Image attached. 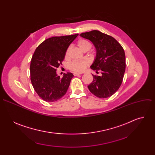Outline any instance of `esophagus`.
Instances as JSON below:
<instances>
[{
  "label": "esophagus",
  "instance_id": "1",
  "mask_svg": "<svg viewBox=\"0 0 155 155\" xmlns=\"http://www.w3.org/2000/svg\"><path fill=\"white\" fill-rule=\"evenodd\" d=\"M81 74H79V73H76V72H75V73H74V76H78V75H80Z\"/></svg>",
  "mask_w": 155,
  "mask_h": 155
}]
</instances>
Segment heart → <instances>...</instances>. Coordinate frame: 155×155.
<instances>
[{
	"label": "heart",
	"instance_id": "obj_1",
	"mask_svg": "<svg viewBox=\"0 0 155 155\" xmlns=\"http://www.w3.org/2000/svg\"><path fill=\"white\" fill-rule=\"evenodd\" d=\"M78 47L82 51H86L91 49V43L86 40L82 39L78 41L77 43ZM70 48H68L65 51V57L67 58L69 56ZM88 62L86 60H79V61H74L71 62L68 65V68L70 71L74 72H82L84 71L87 67Z\"/></svg>",
	"mask_w": 155,
	"mask_h": 155
}]
</instances>
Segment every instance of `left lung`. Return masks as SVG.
I'll list each match as a JSON object with an SVG mask.
<instances>
[{"mask_svg":"<svg viewBox=\"0 0 155 155\" xmlns=\"http://www.w3.org/2000/svg\"><path fill=\"white\" fill-rule=\"evenodd\" d=\"M93 42L96 49V57L91 65L101 76L93 74V80L88 89L99 98H107L115 93L120 87L126 68L124 51L113 37L94 30L80 34Z\"/></svg>","mask_w":155,"mask_h":155,"instance_id":"1","label":"left lung"}]
</instances>
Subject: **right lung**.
I'll list each match as a JSON object with an SVG mask.
<instances>
[{
    "label": "right lung",
    "mask_w": 155,
    "mask_h": 155,
    "mask_svg": "<svg viewBox=\"0 0 155 155\" xmlns=\"http://www.w3.org/2000/svg\"><path fill=\"white\" fill-rule=\"evenodd\" d=\"M52 37L41 43L36 48L30 65L31 80L38 96L46 102H55L67 92L74 77L64 74L62 78L56 74L70 44L78 36Z\"/></svg>",
    "instance_id": "1"
}]
</instances>
